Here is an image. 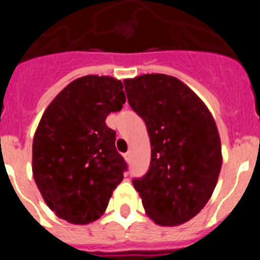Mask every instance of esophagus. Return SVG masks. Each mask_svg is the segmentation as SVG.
Returning <instances> with one entry per match:
<instances>
[{"label": "esophagus", "instance_id": "obj_1", "mask_svg": "<svg viewBox=\"0 0 260 260\" xmlns=\"http://www.w3.org/2000/svg\"><path fill=\"white\" fill-rule=\"evenodd\" d=\"M123 157H125V160L127 162L132 161V151H127V152H126L125 155H123Z\"/></svg>", "mask_w": 260, "mask_h": 260}]
</instances>
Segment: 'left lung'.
<instances>
[{
    "mask_svg": "<svg viewBox=\"0 0 260 260\" xmlns=\"http://www.w3.org/2000/svg\"><path fill=\"white\" fill-rule=\"evenodd\" d=\"M123 83L151 142L150 169L133 185L156 224H183L201 212L217 183L222 156L215 119L201 99L171 75L144 74Z\"/></svg>",
    "mask_w": 260,
    "mask_h": 260,
    "instance_id": "obj_1",
    "label": "left lung"
}]
</instances>
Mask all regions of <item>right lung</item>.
<instances>
[{
  "label": "right lung",
  "mask_w": 260,
  "mask_h": 260,
  "mask_svg": "<svg viewBox=\"0 0 260 260\" xmlns=\"http://www.w3.org/2000/svg\"><path fill=\"white\" fill-rule=\"evenodd\" d=\"M125 102L121 80L86 75L69 83L45 109L32 143V173L59 219L78 225L98 220L123 180L127 167L105 119Z\"/></svg>",
  "instance_id": "1"
}]
</instances>
